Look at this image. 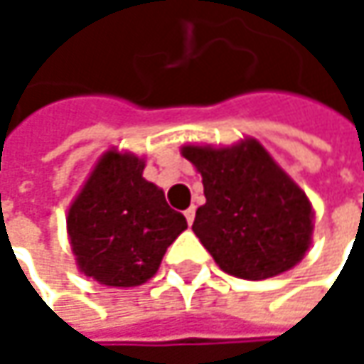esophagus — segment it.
Listing matches in <instances>:
<instances>
[{
    "instance_id": "obj_1",
    "label": "esophagus",
    "mask_w": 364,
    "mask_h": 364,
    "mask_svg": "<svg viewBox=\"0 0 364 364\" xmlns=\"http://www.w3.org/2000/svg\"><path fill=\"white\" fill-rule=\"evenodd\" d=\"M185 219H187L189 225L193 223V219H196V206H189V208L185 210Z\"/></svg>"
}]
</instances>
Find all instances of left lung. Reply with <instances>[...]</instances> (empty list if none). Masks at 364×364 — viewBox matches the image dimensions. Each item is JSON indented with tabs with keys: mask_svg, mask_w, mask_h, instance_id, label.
<instances>
[{
	"mask_svg": "<svg viewBox=\"0 0 364 364\" xmlns=\"http://www.w3.org/2000/svg\"><path fill=\"white\" fill-rule=\"evenodd\" d=\"M181 154L202 175L206 196L191 230L223 272L263 280L304 259L314 228L312 204L261 143L185 145Z\"/></svg>",
	"mask_w": 364,
	"mask_h": 364,
	"instance_id": "obj_1",
	"label": "left lung"
}]
</instances>
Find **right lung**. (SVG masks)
Returning a JSON list of instances; mask_svg holds the SVG:
<instances>
[{
    "mask_svg": "<svg viewBox=\"0 0 364 364\" xmlns=\"http://www.w3.org/2000/svg\"><path fill=\"white\" fill-rule=\"evenodd\" d=\"M145 162L107 151L67 215L80 269L107 287H136L160 267L166 249L187 228L164 191L143 179Z\"/></svg>",
    "mask_w": 364,
    "mask_h": 364,
    "instance_id": "add662e5",
    "label": "right lung"
}]
</instances>
